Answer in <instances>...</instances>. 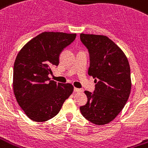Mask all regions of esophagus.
Returning a JSON list of instances; mask_svg holds the SVG:
<instances>
[{
  "label": "esophagus",
  "mask_w": 148,
  "mask_h": 148,
  "mask_svg": "<svg viewBox=\"0 0 148 148\" xmlns=\"http://www.w3.org/2000/svg\"><path fill=\"white\" fill-rule=\"evenodd\" d=\"M74 92H82V89H80V88H74Z\"/></svg>",
  "instance_id": "1"
}]
</instances>
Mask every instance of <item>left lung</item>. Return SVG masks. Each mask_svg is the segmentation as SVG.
<instances>
[{
	"instance_id": "obj_1",
	"label": "left lung",
	"mask_w": 148,
	"mask_h": 148,
	"mask_svg": "<svg viewBox=\"0 0 148 148\" xmlns=\"http://www.w3.org/2000/svg\"><path fill=\"white\" fill-rule=\"evenodd\" d=\"M80 39L88 50V74L95 83L94 92H84L88 101L80 110L92 123L105 125L116 117L129 99V62L121 49L108 37L82 33Z\"/></svg>"
}]
</instances>
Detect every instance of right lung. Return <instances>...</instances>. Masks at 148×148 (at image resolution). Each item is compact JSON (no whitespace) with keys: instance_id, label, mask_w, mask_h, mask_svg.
<instances>
[{"instance_id":"add662e5","label":"right lung","mask_w":148,"mask_h":148,"mask_svg":"<svg viewBox=\"0 0 148 148\" xmlns=\"http://www.w3.org/2000/svg\"><path fill=\"white\" fill-rule=\"evenodd\" d=\"M76 34L42 32L19 51L14 64L13 88L18 103L29 119H52L74 91L71 84L49 81L51 68L57 66L60 55L71 44Z\"/></svg>"}]
</instances>
